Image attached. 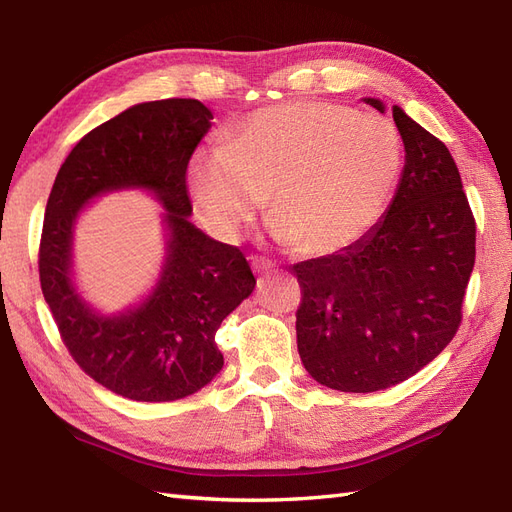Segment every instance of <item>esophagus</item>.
Listing matches in <instances>:
<instances>
[{"instance_id":"34e87169","label":"esophagus","mask_w":512,"mask_h":512,"mask_svg":"<svg viewBox=\"0 0 512 512\" xmlns=\"http://www.w3.org/2000/svg\"><path fill=\"white\" fill-rule=\"evenodd\" d=\"M252 269L256 273H269V271H275V265L267 258H252Z\"/></svg>"}]
</instances>
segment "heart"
Wrapping results in <instances>:
<instances>
[{
	"mask_svg": "<svg viewBox=\"0 0 512 512\" xmlns=\"http://www.w3.org/2000/svg\"><path fill=\"white\" fill-rule=\"evenodd\" d=\"M401 170V141L380 115L318 100L273 104L232 130L226 147L198 151L190 192L203 222L237 237L265 207L277 241L333 254L378 222Z\"/></svg>",
	"mask_w": 512,
	"mask_h": 512,
	"instance_id": "heart-1",
	"label": "heart"
}]
</instances>
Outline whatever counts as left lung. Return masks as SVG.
I'll return each mask as SVG.
<instances>
[{
  "mask_svg": "<svg viewBox=\"0 0 512 512\" xmlns=\"http://www.w3.org/2000/svg\"><path fill=\"white\" fill-rule=\"evenodd\" d=\"M363 102L384 113L378 98ZM393 119L406 164L389 209L356 243L292 267L301 361L344 393L389 389L436 359L474 269L476 224L451 151L404 108Z\"/></svg>",
  "mask_w": 512,
  "mask_h": 512,
  "instance_id": "1",
  "label": "left lung"
}]
</instances>
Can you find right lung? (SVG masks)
Listing matches in <instances>:
<instances>
[{"label": "right lung", "mask_w": 512, "mask_h": 512, "mask_svg": "<svg viewBox=\"0 0 512 512\" xmlns=\"http://www.w3.org/2000/svg\"><path fill=\"white\" fill-rule=\"evenodd\" d=\"M211 119L190 98L130 106L76 143L46 203L38 262L44 301L85 374L134 401L183 399L218 376L224 356L215 331L256 286L237 247L190 222L185 170ZM123 189L149 191L163 205L165 260L141 302L104 315L75 284L73 228L91 199Z\"/></svg>", "instance_id": "right-lung-1"}]
</instances>
